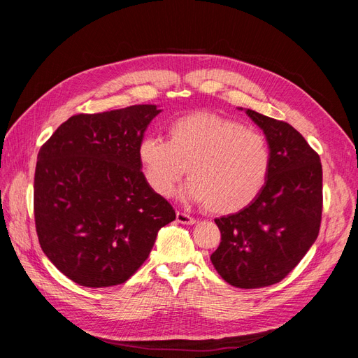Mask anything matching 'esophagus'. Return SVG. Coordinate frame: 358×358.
I'll use <instances>...</instances> for the list:
<instances>
[{
  "label": "esophagus",
  "instance_id": "esophagus-1",
  "mask_svg": "<svg viewBox=\"0 0 358 358\" xmlns=\"http://www.w3.org/2000/svg\"><path fill=\"white\" fill-rule=\"evenodd\" d=\"M176 221L180 222V224H187V225H191V224L196 222V220H194L192 216H189L185 212H176Z\"/></svg>",
  "mask_w": 358,
  "mask_h": 358
}]
</instances>
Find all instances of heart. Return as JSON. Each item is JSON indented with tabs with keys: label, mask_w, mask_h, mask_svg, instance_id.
Returning a JSON list of instances; mask_svg holds the SVG:
<instances>
[{
	"label": "heart",
	"mask_w": 358,
	"mask_h": 358,
	"mask_svg": "<svg viewBox=\"0 0 358 358\" xmlns=\"http://www.w3.org/2000/svg\"><path fill=\"white\" fill-rule=\"evenodd\" d=\"M138 161L158 196L170 197L187 169L189 182L183 196L212 213L229 215L246 208L263 189L270 150L257 129L199 112L173 121L169 142L145 137Z\"/></svg>",
	"instance_id": "b5f03b06"
}]
</instances>
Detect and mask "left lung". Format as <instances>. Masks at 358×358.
<instances>
[{"instance_id":"left-lung-1","label":"left lung","mask_w":358,"mask_h":358,"mask_svg":"<svg viewBox=\"0 0 358 358\" xmlns=\"http://www.w3.org/2000/svg\"><path fill=\"white\" fill-rule=\"evenodd\" d=\"M246 115L267 138V179L251 204L215 220L221 243L210 259L225 282L249 289L280 282L317 241L322 167L296 128L251 109Z\"/></svg>"}]
</instances>
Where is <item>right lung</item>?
I'll list each match as a JSON object with an SVG mask.
<instances>
[{
	"mask_svg": "<svg viewBox=\"0 0 358 358\" xmlns=\"http://www.w3.org/2000/svg\"><path fill=\"white\" fill-rule=\"evenodd\" d=\"M161 110L137 104L74 115L40 148L34 218L43 252L73 282L124 284L176 220L140 170L138 146Z\"/></svg>",
	"mask_w": 358,
	"mask_h": 358,
	"instance_id": "obj_1",
	"label": "right lung"
}]
</instances>
